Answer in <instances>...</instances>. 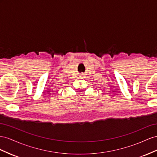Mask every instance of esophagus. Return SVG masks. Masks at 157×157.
<instances>
[{"instance_id": "esophagus-1", "label": "esophagus", "mask_w": 157, "mask_h": 157, "mask_svg": "<svg viewBox=\"0 0 157 157\" xmlns=\"http://www.w3.org/2000/svg\"><path fill=\"white\" fill-rule=\"evenodd\" d=\"M81 78H83V77H81Z\"/></svg>"}]
</instances>
